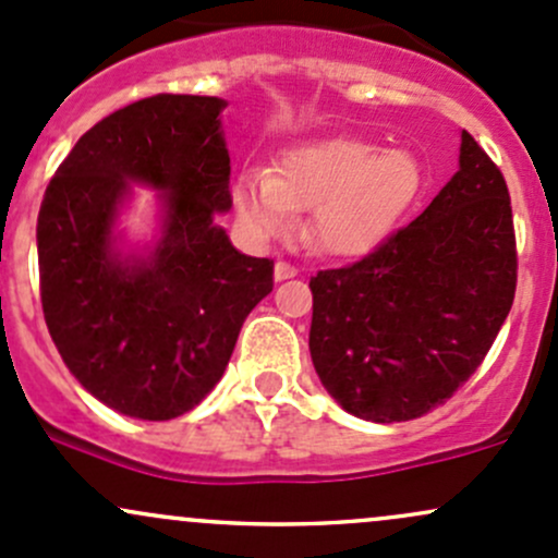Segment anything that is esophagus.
<instances>
[{
  "instance_id": "1",
  "label": "esophagus",
  "mask_w": 558,
  "mask_h": 558,
  "mask_svg": "<svg viewBox=\"0 0 558 558\" xmlns=\"http://www.w3.org/2000/svg\"><path fill=\"white\" fill-rule=\"evenodd\" d=\"M299 269L291 265V262H275V280H289L296 278Z\"/></svg>"
}]
</instances>
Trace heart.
I'll list each match as a JSON object with an SVG mask.
<instances>
[{"mask_svg": "<svg viewBox=\"0 0 558 558\" xmlns=\"http://www.w3.org/2000/svg\"><path fill=\"white\" fill-rule=\"evenodd\" d=\"M424 185V169L410 150L354 134L310 140L286 148L269 174L241 177L232 201L259 235H278L307 211V238L333 256L376 248L400 222Z\"/></svg>", "mask_w": 558, "mask_h": 558, "instance_id": "b5f03b06", "label": "heart"}]
</instances>
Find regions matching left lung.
<instances>
[{
    "mask_svg": "<svg viewBox=\"0 0 558 558\" xmlns=\"http://www.w3.org/2000/svg\"><path fill=\"white\" fill-rule=\"evenodd\" d=\"M310 352L328 395L391 424L445 405L482 365L517 291L500 169L469 132L461 169L421 217L310 280Z\"/></svg>",
    "mask_w": 558,
    "mask_h": 558,
    "instance_id": "left-lung-1",
    "label": "left lung"
}]
</instances>
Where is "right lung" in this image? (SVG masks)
<instances>
[{
	"mask_svg": "<svg viewBox=\"0 0 558 558\" xmlns=\"http://www.w3.org/2000/svg\"><path fill=\"white\" fill-rule=\"evenodd\" d=\"M225 100L153 95L97 121L47 185L36 222L39 291L60 357L119 413L169 421L222 378L248 312L272 291V259L232 248ZM130 181L165 193L148 257L112 251Z\"/></svg>",
	"mask_w": 558,
	"mask_h": 558,
	"instance_id": "add662e5",
	"label": "right lung"
}]
</instances>
